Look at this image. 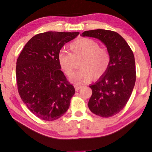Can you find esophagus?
<instances>
[{
	"instance_id": "34e87169",
	"label": "esophagus",
	"mask_w": 152,
	"mask_h": 152,
	"mask_svg": "<svg viewBox=\"0 0 152 152\" xmlns=\"http://www.w3.org/2000/svg\"><path fill=\"white\" fill-rule=\"evenodd\" d=\"M82 86H76H76H75V89H76V91H79V90L80 89V88H82Z\"/></svg>"
}]
</instances>
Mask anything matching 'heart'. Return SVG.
Listing matches in <instances>:
<instances>
[{"label": "heart", "mask_w": 152, "mask_h": 152, "mask_svg": "<svg viewBox=\"0 0 152 152\" xmlns=\"http://www.w3.org/2000/svg\"><path fill=\"white\" fill-rule=\"evenodd\" d=\"M70 53L62 50L59 53L58 61L67 76L72 74L75 60L80 61V70L70 77L76 85L88 83L94 79H99L106 73L109 68L110 56L106 48H100L96 42L88 38H82L70 45Z\"/></svg>", "instance_id": "heart-1"}]
</instances>
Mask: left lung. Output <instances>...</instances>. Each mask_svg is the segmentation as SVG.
Wrapping results in <instances>:
<instances>
[{
	"label": "left lung",
	"instance_id": "obj_1",
	"mask_svg": "<svg viewBox=\"0 0 152 152\" xmlns=\"http://www.w3.org/2000/svg\"><path fill=\"white\" fill-rule=\"evenodd\" d=\"M82 37L96 38L106 45L110 56L108 70L94 84L88 106L94 114L110 117L127 104L134 88L136 72L133 53L126 41L117 32L105 29L86 31Z\"/></svg>",
	"mask_w": 152,
	"mask_h": 152
}]
</instances>
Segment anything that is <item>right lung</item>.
Wrapping results in <instances>:
<instances>
[{"instance_id": "obj_1", "label": "right lung", "mask_w": 152, "mask_h": 152, "mask_svg": "<svg viewBox=\"0 0 152 152\" xmlns=\"http://www.w3.org/2000/svg\"><path fill=\"white\" fill-rule=\"evenodd\" d=\"M78 32L48 31L28 42L17 60L18 92L23 102L36 117L54 121L65 114L75 93L58 61L61 48Z\"/></svg>"}]
</instances>
